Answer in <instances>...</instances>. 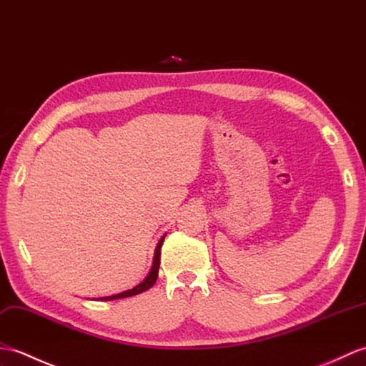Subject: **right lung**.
<instances>
[{
  "instance_id": "add662e5",
  "label": "right lung",
  "mask_w": 366,
  "mask_h": 366,
  "mask_svg": "<svg viewBox=\"0 0 366 366\" xmlns=\"http://www.w3.org/2000/svg\"><path fill=\"white\" fill-rule=\"evenodd\" d=\"M165 240V235L162 237V239L159 240L157 246H156V251H154V259H152V267L149 269L148 276L144 277L142 282L139 285H135L134 288H131V290H126V292H122L118 295H112V296H104V298H98L101 301H114V300H122V298H127V296H135L139 295L144 290H148V288H151L152 285L156 284L157 280V276H159V265H160V248H162V243Z\"/></svg>"
}]
</instances>
